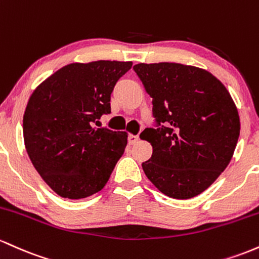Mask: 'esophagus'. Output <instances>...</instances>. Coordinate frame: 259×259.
Wrapping results in <instances>:
<instances>
[{"label":"esophagus","mask_w":259,"mask_h":259,"mask_svg":"<svg viewBox=\"0 0 259 259\" xmlns=\"http://www.w3.org/2000/svg\"><path fill=\"white\" fill-rule=\"evenodd\" d=\"M139 141L138 135H130L128 136V143L130 144H136Z\"/></svg>","instance_id":"1"}]
</instances>
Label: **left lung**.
<instances>
[{
    "label": "left lung",
    "instance_id": "8db88e82",
    "mask_svg": "<svg viewBox=\"0 0 259 259\" xmlns=\"http://www.w3.org/2000/svg\"><path fill=\"white\" fill-rule=\"evenodd\" d=\"M153 98L155 128L142 139L153 147L142 164L152 184L171 198L188 199L213 184L230 162L240 117L224 84L205 69L181 63L133 67Z\"/></svg>",
    "mask_w": 259,
    "mask_h": 259
}]
</instances>
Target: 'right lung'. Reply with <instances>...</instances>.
I'll return each instance as SVG.
<instances>
[{"label":"right lung","mask_w":259,"mask_h":259,"mask_svg":"<svg viewBox=\"0 0 259 259\" xmlns=\"http://www.w3.org/2000/svg\"><path fill=\"white\" fill-rule=\"evenodd\" d=\"M132 62L71 63L31 94L23 136L34 167L54 192L82 199L99 192L127 145V133L93 127L111 112L117 80Z\"/></svg>","instance_id":"add662e5"}]
</instances>
